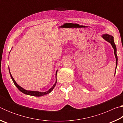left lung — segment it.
I'll use <instances>...</instances> for the list:
<instances>
[{"label": "left lung", "instance_id": "8db88e82", "mask_svg": "<svg viewBox=\"0 0 123 123\" xmlns=\"http://www.w3.org/2000/svg\"><path fill=\"white\" fill-rule=\"evenodd\" d=\"M103 37L104 39H105L106 41H107L108 42H109L110 43H111V44L112 45V47L114 49V55H115V56L116 58V68L117 67V63H118V57L117 55V49H116V46L115 45V43L114 42V39H113V37L112 36H111V35H109L108 34H105L103 36Z\"/></svg>", "mask_w": 123, "mask_h": 123}]
</instances>
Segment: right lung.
Instances as JSON below:
<instances>
[{
    "label": "right lung",
    "mask_w": 123,
    "mask_h": 123,
    "mask_svg": "<svg viewBox=\"0 0 123 123\" xmlns=\"http://www.w3.org/2000/svg\"><path fill=\"white\" fill-rule=\"evenodd\" d=\"M10 70V69H9ZM10 76H11V78L12 79V81H13V82L14 83V84L15 85V86L17 87V88L19 89V90L22 92V93H24V94H27V95H32V96H35V97H41V96H43V95H45L46 94H49L51 92L53 91V89H54V87H55L56 84V82L55 84L54 85V86L51 87V88L48 90L47 92H37V91H26L25 89H24V88H23L22 87H21L20 86H19V85H18L17 83L15 81H14V79L13 78V77L11 75V73L10 72ZM56 75H57V72H56Z\"/></svg>",
    "instance_id": "right-lung-1"
}]
</instances>
